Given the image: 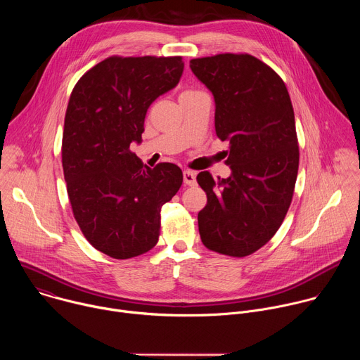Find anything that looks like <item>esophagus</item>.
<instances>
[{"label": "esophagus", "mask_w": 360, "mask_h": 360, "mask_svg": "<svg viewBox=\"0 0 360 360\" xmlns=\"http://www.w3.org/2000/svg\"><path fill=\"white\" fill-rule=\"evenodd\" d=\"M184 184L193 186L196 184V175L192 171H184Z\"/></svg>", "instance_id": "obj_1"}]
</instances>
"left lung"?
Listing matches in <instances>:
<instances>
[{
  "label": "left lung",
  "mask_w": 360,
  "mask_h": 360,
  "mask_svg": "<svg viewBox=\"0 0 360 360\" xmlns=\"http://www.w3.org/2000/svg\"><path fill=\"white\" fill-rule=\"evenodd\" d=\"M189 67L212 92L217 135L229 142L231 175L196 176L208 196L198 214L200 239L240 258L269 242L289 210L299 168L292 102L281 77L252 56L219 54Z\"/></svg>",
  "instance_id": "obj_1"
}]
</instances>
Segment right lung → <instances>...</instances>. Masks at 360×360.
<instances>
[{
    "label": "right lung",
    "instance_id": "right-lung-1",
    "mask_svg": "<svg viewBox=\"0 0 360 360\" xmlns=\"http://www.w3.org/2000/svg\"><path fill=\"white\" fill-rule=\"evenodd\" d=\"M181 57H111L81 77L70 96L63 168L74 217L86 240L115 259L157 245L162 205L182 185L174 164L143 165L129 150L142 142L146 111L174 89Z\"/></svg>",
    "mask_w": 360,
    "mask_h": 360
}]
</instances>
